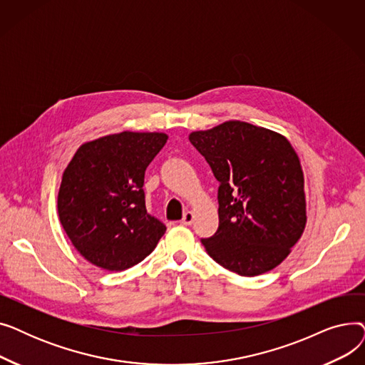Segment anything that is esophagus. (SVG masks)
<instances>
[{"label":"esophagus","instance_id":"esophagus-1","mask_svg":"<svg viewBox=\"0 0 365 365\" xmlns=\"http://www.w3.org/2000/svg\"><path fill=\"white\" fill-rule=\"evenodd\" d=\"M192 222H194V213L192 212H186L183 215V219L180 220L182 225H192Z\"/></svg>","mask_w":365,"mask_h":365}]
</instances>
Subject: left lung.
<instances>
[{
	"label": "left lung",
	"mask_w": 365,
	"mask_h": 365,
	"mask_svg": "<svg viewBox=\"0 0 365 365\" xmlns=\"http://www.w3.org/2000/svg\"><path fill=\"white\" fill-rule=\"evenodd\" d=\"M192 143L220 183L219 227L201 240L215 262L241 277L272 271L306 226L304 178L282 134L244 121L192 131Z\"/></svg>",
	"instance_id": "8db88e82"
}]
</instances>
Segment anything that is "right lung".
Returning <instances> with one entry per match:
<instances>
[{
  "label": "right lung",
  "mask_w": 365,
  "mask_h": 365,
  "mask_svg": "<svg viewBox=\"0 0 365 365\" xmlns=\"http://www.w3.org/2000/svg\"><path fill=\"white\" fill-rule=\"evenodd\" d=\"M165 133L121 131L83 143L65 168L57 212L86 260L124 271L153 252L165 226L146 212L145 171L165 145Z\"/></svg>",
  "instance_id": "1"
}]
</instances>
